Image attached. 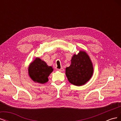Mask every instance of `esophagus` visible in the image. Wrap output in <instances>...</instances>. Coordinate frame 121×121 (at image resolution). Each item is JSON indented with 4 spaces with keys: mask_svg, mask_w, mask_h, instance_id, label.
<instances>
[{
    "mask_svg": "<svg viewBox=\"0 0 121 121\" xmlns=\"http://www.w3.org/2000/svg\"><path fill=\"white\" fill-rule=\"evenodd\" d=\"M58 71L60 72H63L64 71V69L63 68H61L60 69H58Z\"/></svg>",
    "mask_w": 121,
    "mask_h": 121,
    "instance_id": "1",
    "label": "esophagus"
}]
</instances>
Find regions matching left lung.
<instances>
[{"label":"left lung","mask_w":121,"mask_h":121,"mask_svg":"<svg viewBox=\"0 0 121 121\" xmlns=\"http://www.w3.org/2000/svg\"><path fill=\"white\" fill-rule=\"evenodd\" d=\"M71 64L65 68V75L69 83L75 86H82L91 78L93 74V66L88 54L84 50H80L72 57Z\"/></svg>","instance_id":"obj_1"}]
</instances>
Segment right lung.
Returning a JSON list of instances; mask_svg holds the SVG:
<instances>
[{
  "mask_svg": "<svg viewBox=\"0 0 121 121\" xmlns=\"http://www.w3.org/2000/svg\"><path fill=\"white\" fill-rule=\"evenodd\" d=\"M53 71L52 67L48 66L44 61L39 57H36L28 67L29 77L34 82L40 84L48 82V76Z\"/></svg>",
  "mask_w": 121,
  "mask_h": 121,
  "instance_id": "obj_1",
  "label": "right lung"
}]
</instances>
